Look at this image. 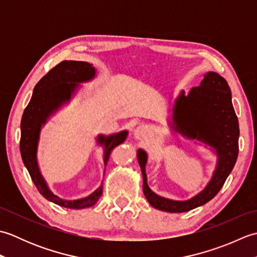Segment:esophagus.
Listing matches in <instances>:
<instances>
[{"mask_svg": "<svg viewBox=\"0 0 257 257\" xmlns=\"http://www.w3.org/2000/svg\"><path fill=\"white\" fill-rule=\"evenodd\" d=\"M144 134H145V132L143 129H137V130H136L135 135H136V137H137V138H143Z\"/></svg>", "mask_w": 257, "mask_h": 257, "instance_id": "obj_1", "label": "esophagus"}]
</instances>
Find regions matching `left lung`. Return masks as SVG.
<instances>
[{"label":"left lung","instance_id":"1","mask_svg":"<svg viewBox=\"0 0 257 257\" xmlns=\"http://www.w3.org/2000/svg\"><path fill=\"white\" fill-rule=\"evenodd\" d=\"M173 119L179 133L189 138H198L214 147L219 162L210 183L200 194L189 201H171L155 194L147 183V155L138 151V161L144 177V193L149 203L158 210L181 213L205 204L219 193L238 155V120L232 105L231 89L219 74L209 72L200 86L188 96L181 92L173 108Z\"/></svg>","mask_w":257,"mask_h":257}]
</instances>
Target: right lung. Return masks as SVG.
<instances>
[{
    "label": "right lung",
    "instance_id": "obj_1",
    "mask_svg": "<svg viewBox=\"0 0 257 257\" xmlns=\"http://www.w3.org/2000/svg\"><path fill=\"white\" fill-rule=\"evenodd\" d=\"M94 76L95 68L89 63L64 61L57 64L36 84L33 90V96L21 120L20 150L32 181L45 199L68 209L78 210L94 205L102 194V185L89 196L80 200L65 201L54 195L47 188L44 179L42 178L38 170L36 161L38 136H40L42 123L45 122L50 113L58 107L59 103L69 99L72 91L76 87V83L88 80ZM127 135V132H123L106 138L103 136L98 137L99 143H103L106 147L105 156H103L105 165H107L111 151L123 143Z\"/></svg>",
    "mask_w": 257,
    "mask_h": 257
}]
</instances>
